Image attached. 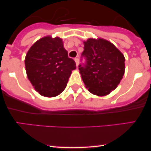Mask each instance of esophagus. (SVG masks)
Here are the masks:
<instances>
[{
  "label": "esophagus",
  "instance_id": "esophagus-1",
  "mask_svg": "<svg viewBox=\"0 0 151 151\" xmlns=\"http://www.w3.org/2000/svg\"><path fill=\"white\" fill-rule=\"evenodd\" d=\"M74 61L76 62V65H77V67H78V65H79V59L76 58L74 59Z\"/></svg>",
  "mask_w": 151,
  "mask_h": 151
}]
</instances>
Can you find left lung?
<instances>
[{"label":"left lung","instance_id":"left-lung-1","mask_svg":"<svg viewBox=\"0 0 151 151\" xmlns=\"http://www.w3.org/2000/svg\"><path fill=\"white\" fill-rule=\"evenodd\" d=\"M81 58L86 62L79 65L82 80L88 91L97 96L109 94L117 87L125 72V58L104 39L89 38L84 42Z\"/></svg>","mask_w":151,"mask_h":151}]
</instances>
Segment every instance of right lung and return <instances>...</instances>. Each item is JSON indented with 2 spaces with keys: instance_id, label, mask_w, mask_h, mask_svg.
I'll list each match as a JSON object with an SVG mask.
<instances>
[{
  "instance_id": "add662e5",
  "label": "right lung",
  "mask_w": 151,
  "mask_h": 151,
  "mask_svg": "<svg viewBox=\"0 0 151 151\" xmlns=\"http://www.w3.org/2000/svg\"><path fill=\"white\" fill-rule=\"evenodd\" d=\"M26 73L35 89L42 96L53 97L67 86L76 63L68 57L62 39L50 36L35 42L26 55Z\"/></svg>"
}]
</instances>
